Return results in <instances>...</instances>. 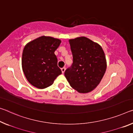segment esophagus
<instances>
[{
	"label": "esophagus",
	"mask_w": 133,
	"mask_h": 133,
	"mask_svg": "<svg viewBox=\"0 0 133 133\" xmlns=\"http://www.w3.org/2000/svg\"><path fill=\"white\" fill-rule=\"evenodd\" d=\"M61 70H62V73H64L65 70H66V68H65V67H63V68H62V69H61Z\"/></svg>",
	"instance_id": "34e87169"
}]
</instances>
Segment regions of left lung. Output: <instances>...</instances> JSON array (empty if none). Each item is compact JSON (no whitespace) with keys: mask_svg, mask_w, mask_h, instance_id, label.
<instances>
[{"mask_svg":"<svg viewBox=\"0 0 133 133\" xmlns=\"http://www.w3.org/2000/svg\"><path fill=\"white\" fill-rule=\"evenodd\" d=\"M69 41L73 62L71 68L65 71V77L79 93H89L99 84L106 71L104 51L99 44L86 37Z\"/></svg>","mask_w":133,"mask_h":133,"instance_id":"1","label":"left lung"}]
</instances>
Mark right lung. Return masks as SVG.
I'll return each instance as SVG.
<instances>
[{"label": "right lung", "mask_w": 133, "mask_h": 133, "mask_svg": "<svg viewBox=\"0 0 133 133\" xmlns=\"http://www.w3.org/2000/svg\"><path fill=\"white\" fill-rule=\"evenodd\" d=\"M62 41L41 36L27 43L22 52V67L27 81L38 89L51 86L62 74L54 54Z\"/></svg>", "instance_id": "obj_1"}]
</instances>
